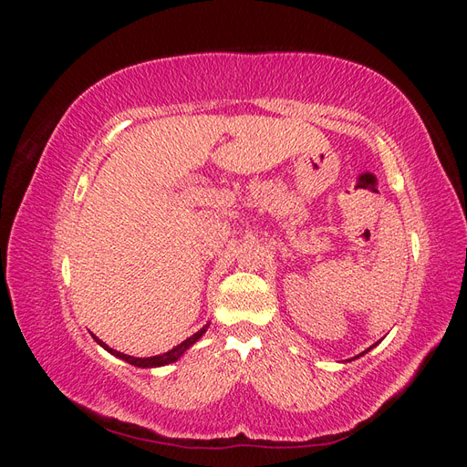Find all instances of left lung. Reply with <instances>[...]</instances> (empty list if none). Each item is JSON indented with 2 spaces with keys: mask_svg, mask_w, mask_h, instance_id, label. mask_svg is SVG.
Listing matches in <instances>:
<instances>
[{
  "mask_svg": "<svg viewBox=\"0 0 467 467\" xmlns=\"http://www.w3.org/2000/svg\"><path fill=\"white\" fill-rule=\"evenodd\" d=\"M376 345H378V343H376ZM376 345H372V347H376ZM372 347H370V348H372ZM370 348H366V350H364V352H368V350H370ZM364 352H362V355H364ZM362 355H358V357H362ZM358 357H355V358H358Z\"/></svg>",
  "mask_w": 467,
  "mask_h": 467,
  "instance_id": "8db88e82",
  "label": "left lung"
}]
</instances>
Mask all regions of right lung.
<instances>
[{"label":"right lung","mask_w":467,"mask_h":467,"mask_svg":"<svg viewBox=\"0 0 467 467\" xmlns=\"http://www.w3.org/2000/svg\"><path fill=\"white\" fill-rule=\"evenodd\" d=\"M206 329H208V323L204 325V327H202L201 331H196L192 337L185 338V341H182V343L177 345V347H173L171 350H167V352H163V355H158V357H148V358L129 357V355H124V352H119V350H115V348H110L109 345H105V343L101 341V338H97L95 335H93V338H95V341H97L99 345H101L105 350H109L110 355H115V357L126 360V362L132 364V366H138V368H155V366H165V364H171V362L179 360L182 355H185V350L191 348V347H192L196 341H199V338L206 333Z\"/></svg>","instance_id":"right-lung-1"}]
</instances>
